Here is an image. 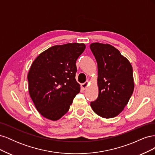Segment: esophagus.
<instances>
[{
  "label": "esophagus",
  "instance_id": "1",
  "mask_svg": "<svg viewBox=\"0 0 155 155\" xmlns=\"http://www.w3.org/2000/svg\"><path fill=\"white\" fill-rule=\"evenodd\" d=\"M88 85H89V82L87 81H86L85 83H84L82 84V85H81V88H82L83 89H84V90H85V89H86Z\"/></svg>",
  "mask_w": 155,
  "mask_h": 155
}]
</instances>
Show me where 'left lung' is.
I'll return each instance as SVG.
<instances>
[{
	"label": "left lung",
	"instance_id": "left-lung-1",
	"mask_svg": "<svg viewBox=\"0 0 155 155\" xmlns=\"http://www.w3.org/2000/svg\"><path fill=\"white\" fill-rule=\"evenodd\" d=\"M90 48L97 64V99L91 103L92 110L104 118L122 112L133 94V67L120 51L109 44L94 43Z\"/></svg>",
	"mask_w": 155,
	"mask_h": 155
}]
</instances>
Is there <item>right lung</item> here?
Listing matches in <instances>:
<instances>
[{"mask_svg": "<svg viewBox=\"0 0 155 155\" xmlns=\"http://www.w3.org/2000/svg\"><path fill=\"white\" fill-rule=\"evenodd\" d=\"M86 48L77 43L55 45L40 54L28 74L29 94L37 111L55 121L68 111L80 92L76 62Z\"/></svg>", "mask_w": 155, "mask_h": 155, "instance_id": "1", "label": "right lung"}]
</instances>
